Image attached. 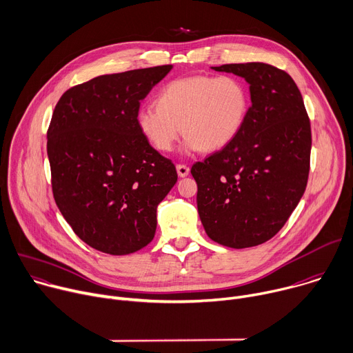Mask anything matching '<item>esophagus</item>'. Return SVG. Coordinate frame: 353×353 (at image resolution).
Masks as SVG:
<instances>
[{
	"label": "esophagus",
	"mask_w": 353,
	"mask_h": 353,
	"mask_svg": "<svg viewBox=\"0 0 353 353\" xmlns=\"http://www.w3.org/2000/svg\"><path fill=\"white\" fill-rule=\"evenodd\" d=\"M189 167L188 165H183V164H178L176 165V172H178V175L181 176V178H185V176H188L189 175Z\"/></svg>",
	"instance_id": "esophagus-1"
}]
</instances>
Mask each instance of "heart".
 Here are the masks:
<instances>
[{"instance_id": "b5f03b06", "label": "heart", "mask_w": 353, "mask_h": 353, "mask_svg": "<svg viewBox=\"0 0 353 353\" xmlns=\"http://www.w3.org/2000/svg\"><path fill=\"white\" fill-rule=\"evenodd\" d=\"M249 111L246 86L232 77H188L167 83L156 107L140 108L136 125L159 152H171L183 130V150L219 152L241 133Z\"/></svg>"}]
</instances>
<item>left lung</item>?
Masks as SVG:
<instances>
[{
  "label": "left lung",
  "instance_id": "8db88e82",
  "mask_svg": "<svg viewBox=\"0 0 353 353\" xmlns=\"http://www.w3.org/2000/svg\"><path fill=\"white\" fill-rule=\"evenodd\" d=\"M249 83L252 105L234 142L193 164L197 211L214 242L243 249L271 239L302 199L312 132L294 79L263 62L211 66Z\"/></svg>",
  "mask_w": 353,
  "mask_h": 353
}]
</instances>
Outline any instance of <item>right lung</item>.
Segmentation results:
<instances>
[{"instance_id": "add662e5", "label": "right lung", "mask_w": 353, "mask_h": 353, "mask_svg": "<svg viewBox=\"0 0 353 353\" xmlns=\"http://www.w3.org/2000/svg\"><path fill=\"white\" fill-rule=\"evenodd\" d=\"M172 65L101 75L66 90L47 130L55 203L89 246L123 256L149 245L157 205L175 185L171 160L136 125L140 100Z\"/></svg>"}]
</instances>
